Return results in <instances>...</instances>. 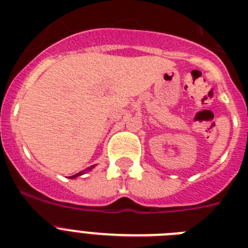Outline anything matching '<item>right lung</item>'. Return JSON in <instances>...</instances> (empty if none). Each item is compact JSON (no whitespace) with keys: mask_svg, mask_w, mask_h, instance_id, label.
Here are the masks:
<instances>
[{"mask_svg":"<svg viewBox=\"0 0 248 248\" xmlns=\"http://www.w3.org/2000/svg\"><path fill=\"white\" fill-rule=\"evenodd\" d=\"M93 168H94V165L91 166V168H88V169H87V170H88V171H89V170H92V169H93ZM80 175H83V172H78V174L73 175V176H71V179H74V177H77V176H80Z\"/></svg>","mask_w":248,"mask_h":248,"instance_id":"obj_1","label":"right lung"}]
</instances>
